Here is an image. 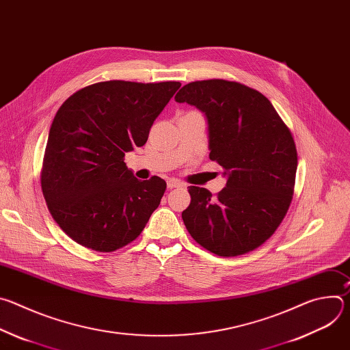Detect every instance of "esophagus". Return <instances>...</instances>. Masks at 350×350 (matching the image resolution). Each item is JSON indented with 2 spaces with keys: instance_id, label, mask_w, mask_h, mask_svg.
Here are the masks:
<instances>
[{
  "instance_id": "1",
  "label": "esophagus",
  "mask_w": 350,
  "mask_h": 350,
  "mask_svg": "<svg viewBox=\"0 0 350 350\" xmlns=\"http://www.w3.org/2000/svg\"><path fill=\"white\" fill-rule=\"evenodd\" d=\"M181 187H184V184L181 183V181H178V180H174V178H170V180H167V188H181Z\"/></svg>"
}]
</instances>
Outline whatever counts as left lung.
I'll return each instance as SVG.
<instances>
[{
    "label": "left lung",
    "instance_id": "left-lung-1",
    "mask_svg": "<svg viewBox=\"0 0 350 350\" xmlns=\"http://www.w3.org/2000/svg\"><path fill=\"white\" fill-rule=\"evenodd\" d=\"M204 112L209 158L227 177L212 196L191 185L181 217L191 237L217 256H238L266 242L292 201L297 155L289 129L259 91L221 79L192 81L174 96Z\"/></svg>",
    "mask_w": 350,
    "mask_h": 350
}]
</instances>
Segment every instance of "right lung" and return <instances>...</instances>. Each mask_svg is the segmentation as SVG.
<instances>
[{
	"mask_svg": "<svg viewBox=\"0 0 350 350\" xmlns=\"http://www.w3.org/2000/svg\"><path fill=\"white\" fill-rule=\"evenodd\" d=\"M180 85L101 81L76 91L58 109L41 188L49 213L75 242L113 252L134 241L159 206L165 180H137L123 158L146 142Z\"/></svg>",
	"mask_w": 350,
	"mask_h": 350,
	"instance_id": "1",
	"label": "right lung"
}]
</instances>
